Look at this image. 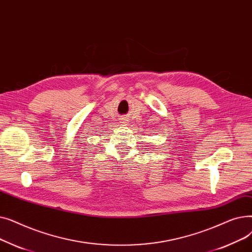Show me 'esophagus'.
<instances>
[{
    "instance_id": "esophagus-1",
    "label": "esophagus",
    "mask_w": 252,
    "mask_h": 252,
    "mask_svg": "<svg viewBox=\"0 0 252 252\" xmlns=\"http://www.w3.org/2000/svg\"><path fill=\"white\" fill-rule=\"evenodd\" d=\"M122 123H123V124H126V119L123 118V119H122Z\"/></svg>"
}]
</instances>
